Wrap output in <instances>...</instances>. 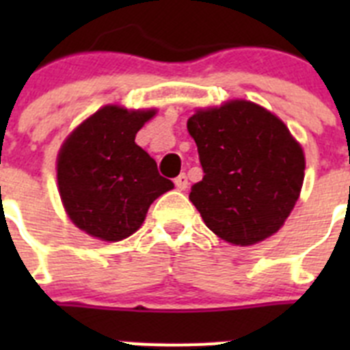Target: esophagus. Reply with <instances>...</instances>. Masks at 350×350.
<instances>
[{"mask_svg":"<svg viewBox=\"0 0 350 350\" xmlns=\"http://www.w3.org/2000/svg\"><path fill=\"white\" fill-rule=\"evenodd\" d=\"M175 185H177V189L178 191H184L185 187H187V184H189V182H187V175H185V173H180V175H178L177 178H175Z\"/></svg>","mask_w":350,"mask_h":350,"instance_id":"obj_1","label":"esophagus"}]
</instances>
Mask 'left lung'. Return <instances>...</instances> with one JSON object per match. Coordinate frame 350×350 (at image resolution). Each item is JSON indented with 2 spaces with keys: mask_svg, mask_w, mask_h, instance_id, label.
Listing matches in <instances>:
<instances>
[{
  "mask_svg": "<svg viewBox=\"0 0 350 350\" xmlns=\"http://www.w3.org/2000/svg\"><path fill=\"white\" fill-rule=\"evenodd\" d=\"M203 168L189 200L213 233L254 245L282 228L305 177L303 148L267 108L234 100L187 120Z\"/></svg>",
  "mask_w": 350,
  "mask_h": 350,
  "instance_id": "left-lung-1",
  "label": "left lung"
}]
</instances>
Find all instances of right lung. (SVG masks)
Instances as JSON below:
<instances>
[{
    "mask_svg": "<svg viewBox=\"0 0 350 350\" xmlns=\"http://www.w3.org/2000/svg\"><path fill=\"white\" fill-rule=\"evenodd\" d=\"M156 110L107 105L64 140L57 185L77 228L105 242L128 238L145 221L156 198L173 189L135 137Z\"/></svg>",
    "mask_w": 350,
    "mask_h": 350,
    "instance_id": "add662e5",
    "label": "right lung"
}]
</instances>
